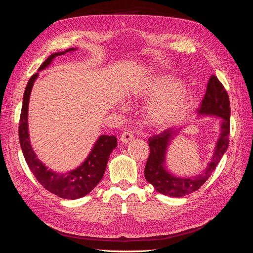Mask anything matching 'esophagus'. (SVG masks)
I'll list each match as a JSON object with an SVG mask.
<instances>
[{"mask_svg":"<svg viewBox=\"0 0 253 253\" xmlns=\"http://www.w3.org/2000/svg\"><path fill=\"white\" fill-rule=\"evenodd\" d=\"M134 139V136H133V134L131 133V132H124L122 133V135L120 136V141L122 142V143H128L129 141H132Z\"/></svg>","mask_w":253,"mask_h":253,"instance_id":"1","label":"esophagus"}]
</instances>
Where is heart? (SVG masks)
<instances>
[{
    "instance_id": "1",
    "label": "heart",
    "mask_w": 253,
    "mask_h": 253,
    "mask_svg": "<svg viewBox=\"0 0 253 253\" xmlns=\"http://www.w3.org/2000/svg\"><path fill=\"white\" fill-rule=\"evenodd\" d=\"M136 97L151 101L145 109V118L154 127L174 125L195 103L193 89L182 87V81L169 74L152 77L137 90Z\"/></svg>"
}]
</instances>
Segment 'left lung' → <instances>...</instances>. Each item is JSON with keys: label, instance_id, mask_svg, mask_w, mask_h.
<instances>
[{"label": "left lung", "instance_id": "obj_1", "mask_svg": "<svg viewBox=\"0 0 253 253\" xmlns=\"http://www.w3.org/2000/svg\"><path fill=\"white\" fill-rule=\"evenodd\" d=\"M197 116L219 118V134L210 162L203 171L196 175H176L168 169L167 153L171 142L185 128V126L170 127L162 134L152 136L149 139L150 156L145 165L144 177L157 192L171 197H182L195 192L210 177L228 149L230 132V103L225 87L214 75L211 76L207 84L206 94L197 110Z\"/></svg>", "mask_w": 253, "mask_h": 253}]
</instances>
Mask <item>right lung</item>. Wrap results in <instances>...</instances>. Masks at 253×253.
<instances>
[{
  "label": "right lung",
  "mask_w": 253,
  "mask_h": 253,
  "mask_svg": "<svg viewBox=\"0 0 253 253\" xmlns=\"http://www.w3.org/2000/svg\"><path fill=\"white\" fill-rule=\"evenodd\" d=\"M77 49V47H73L64 51L52 53L44 61V63L38 70V73L32 76L26 85L24 96H23V105L19 126L21 149L30 171L33 172L37 180L47 191L61 198H66V200H77V198L85 196L98 185L99 181L103 177L112 151L117 147V139L115 136H99L84 162L75 169L63 173L48 169L38 158L32 147V143H30L28 131L29 98L34 84L39 77V72L47 68L57 57L62 56L66 52H73Z\"/></svg>",
  "instance_id": "obj_1"
}]
</instances>
